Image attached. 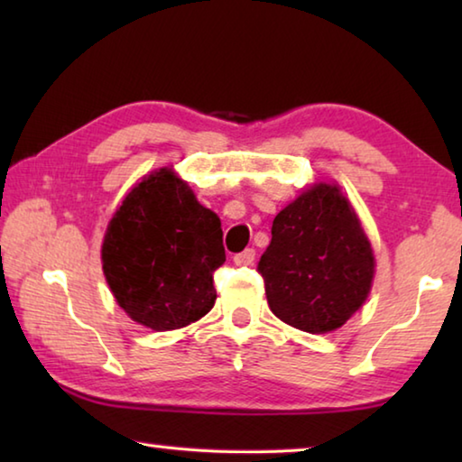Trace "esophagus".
Wrapping results in <instances>:
<instances>
[{"label": "esophagus", "instance_id": "obj_1", "mask_svg": "<svg viewBox=\"0 0 462 462\" xmlns=\"http://www.w3.org/2000/svg\"><path fill=\"white\" fill-rule=\"evenodd\" d=\"M254 256H256L254 248H246V250H242V253L234 254V263H236L238 267H248V264L254 263Z\"/></svg>", "mask_w": 462, "mask_h": 462}]
</instances>
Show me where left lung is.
Listing matches in <instances>:
<instances>
[{
	"label": "left lung",
	"mask_w": 462,
	"mask_h": 462,
	"mask_svg": "<svg viewBox=\"0 0 462 462\" xmlns=\"http://www.w3.org/2000/svg\"><path fill=\"white\" fill-rule=\"evenodd\" d=\"M259 261L273 314L297 330L332 332L363 306L374 256L338 185L316 183L273 220Z\"/></svg>",
	"instance_id": "1"
}]
</instances>
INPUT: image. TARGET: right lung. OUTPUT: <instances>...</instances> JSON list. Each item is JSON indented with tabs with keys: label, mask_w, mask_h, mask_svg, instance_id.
Masks as SVG:
<instances>
[{
	"label": "right lung",
	"mask_w": 462,
	"mask_h": 462,
	"mask_svg": "<svg viewBox=\"0 0 462 462\" xmlns=\"http://www.w3.org/2000/svg\"><path fill=\"white\" fill-rule=\"evenodd\" d=\"M224 261L220 217L169 167L126 195L101 246L118 306L156 332L189 326L214 308V271Z\"/></svg>",
	"instance_id": "add662e5"
}]
</instances>
